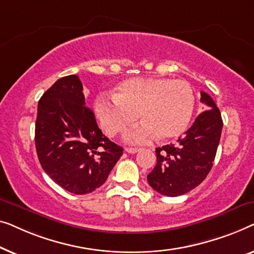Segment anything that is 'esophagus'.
I'll return each mask as SVG.
<instances>
[{
	"instance_id": "34e87169",
	"label": "esophagus",
	"mask_w": 254,
	"mask_h": 254,
	"mask_svg": "<svg viewBox=\"0 0 254 254\" xmlns=\"http://www.w3.org/2000/svg\"><path fill=\"white\" fill-rule=\"evenodd\" d=\"M126 151L127 153H131V154H134V153H137L140 151V148H137V147H127Z\"/></svg>"
}]
</instances>
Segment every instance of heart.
Masks as SVG:
<instances>
[{
  "label": "heart",
  "mask_w": 254,
  "mask_h": 254,
  "mask_svg": "<svg viewBox=\"0 0 254 254\" xmlns=\"http://www.w3.org/2000/svg\"><path fill=\"white\" fill-rule=\"evenodd\" d=\"M194 92L185 80L163 77H137L121 83L113 96L100 95L94 105L96 119L109 135L123 132L128 142H147L158 137L169 140L181 135L190 123Z\"/></svg>",
  "instance_id": "obj_1"
}]
</instances>
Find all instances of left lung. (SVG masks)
Masks as SVG:
<instances>
[{
	"label": "left lung",
	"mask_w": 254,
	"mask_h": 254,
	"mask_svg": "<svg viewBox=\"0 0 254 254\" xmlns=\"http://www.w3.org/2000/svg\"><path fill=\"white\" fill-rule=\"evenodd\" d=\"M205 109L176 144L158 147L156 164L147 181L156 192L168 197L188 193L212 169L222 132V117L214 100L201 92Z\"/></svg>",
	"instance_id": "left-lung-1"
}]
</instances>
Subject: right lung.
Instances as JSON below:
<instances>
[{
	"mask_svg": "<svg viewBox=\"0 0 254 254\" xmlns=\"http://www.w3.org/2000/svg\"><path fill=\"white\" fill-rule=\"evenodd\" d=\"M35 148L45 173L74 194L101 187L123 154L85 106L83 84L76 74L61 78L39 100Z\"/></svg>",
	"mask_w": 254,
	"mask_h": 254,
	"instance_id": "1",
	"label": "right lung"
}]
</instances>
